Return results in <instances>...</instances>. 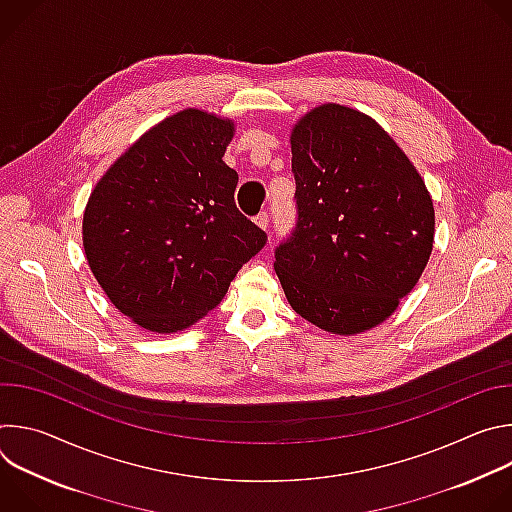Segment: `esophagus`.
<instances>
[{
	"mask_svg": "<svg viewBox=\"0 0 512 512\" xmlns=\"http://www.w3.org/2000/svg\"><path fill=\"white\" fill-rule=\"evenodd\" d=\"M255 225L261 227V229H267V227H269V214H267L265 210L255 216Z\"/></svg>",
	"mask_w": 512,
	"mask_h": 512,
	"instance_id": "esophagus-1",
	"label": "esophagus"
}]
</instances>
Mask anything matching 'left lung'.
I'll return each instance as SVG.
<instances>
[{
  "mask_svg": "<svg viewBox=\"0 0 512 512\" xmlns=\"http://www.w3.org/2000/svg\"><path fill=\"white\" fill-rule=\"evenodd\" d=\"M296 229L275 249L289 306L332 334L387 320L433 247V202L387 131L328 103L291 131Z\"/></svg>",
  "mask_w": 512,
  "mask_h": 512,
  "instance_id": "1",
  "label": "left lung"
}]
</instances>
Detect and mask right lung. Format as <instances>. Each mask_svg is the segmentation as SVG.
I'll return each instance as SVG.
<instances>
[{
	"label": "right lung",
	"instance_id": "add662e5",
	"mask_svg": "<svg viewBox=\"0 0 512 512\" xmlns=\"http://www.w3.org/2000/svg\"><path fill=\"white\" fill-rule=\"evenodd\" d=\"M231 137V121L184 109L143 133L89 198V267L145 330L170 334L200 320L267 243L235 204L239 174L223 162Z\"/></svg>",
	"mask_w": 512,
	"mask_h": 512
}]
</instances>
